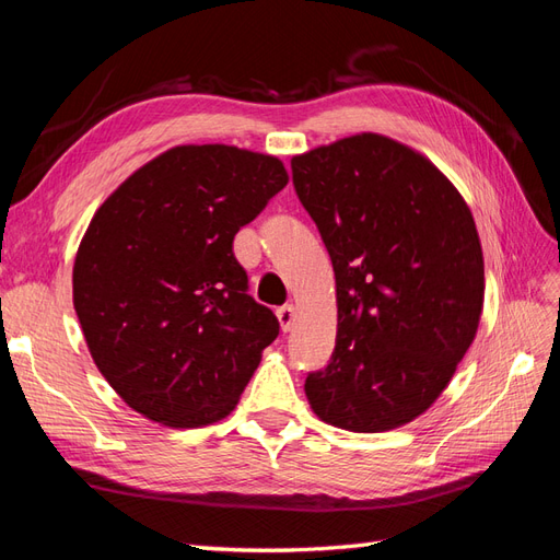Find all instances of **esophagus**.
<instances>
[{
  "mask_svg": "<svg viewBox=\"0 0 560 560\" xmlns=\"http://www.w3.org/2000/svg\"><path fill=\"white\" fill-rule=\"evenodd\" d=\"M295 316H298L295 305H283V307H279V310H277V318H279V326H281V330H283V332H289V330L293 328V324H295Z\"/></svg>",
  "mask_w": 560,
  "mask_h": 560,
  "instance_id": "obj_1",
  "label": "esophagus"
}]
</instances>
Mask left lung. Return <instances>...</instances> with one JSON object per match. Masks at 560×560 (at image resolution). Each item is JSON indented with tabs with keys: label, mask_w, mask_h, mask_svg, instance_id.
I'll list each match as a JSON object with an SVG mask.
<instances>
[{
	"label": "left lung",
	"mask_w": 560,
	"mask_h": 560,
	"mask_svg": "<svg viewBox=\"0 0 560 560\" xmlns=\"http://www.w3.org/2000/svg\"><path fill=\"white\" fill-rule=\"evenodd\" d=\"M335 271L338 335L305 394L318 420L380 434L451 385L483 312V250L457 187L404 142L357 133L291 159Z\"/></svg>",
	"instance_id": "8db88e82"
}]
</instances>
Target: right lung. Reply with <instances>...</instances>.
Here are the masks:
<instances>
[{"label":"right lung","instance_id":"obj_1","mask_svg":"<svg viewBox=\"0 0 560 560\" xmlns=\"http://www.w3.org/2000/svg\"><path fill=\"white\" fill-rule=\"evenodd\" d=\"M285 183L271 154L175 145L91 218L74 312L93 363L142 418L191 429L236 408L279 322L246 293L232 242Z\"/></svg>","mask_w":560,"mask_h":560}]
</instances>
